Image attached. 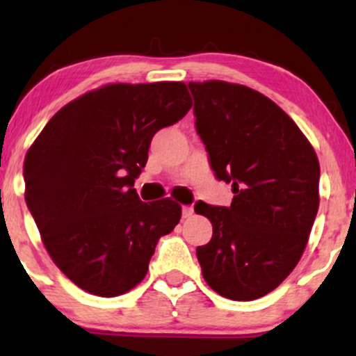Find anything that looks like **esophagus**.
Here are the masks:
<instances>
[{
  "mask_svg": "<svg viewBox=\"0 0 356 356\" xmlns=\"http://www.w3.org/2000/svg\"><path fill=\"white\" fill-rule=\"evenodd\" d=\"M192 212H194V209H192V206H182V218L184 219L191 218Z\"/></svg>",
  "mask_w": 356,
  "mask_h": 356,
  "instance_id": "esophagus-1",
  "label": "esophagus"
}]
</instances>
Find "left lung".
<instances>
[{"instance_id":"8db88e82","label":"left lung","mask_w":356,"mask_h":356,"mask_svg":"<svg viewBox=\"0 0 356 356\" xmlns=\"http://www.w3.org/2000/svg\"><path fill=\"white\" fill-rule=\"evenodd\" d=\"M195 130L229 207L199 201L212 238L197 248L204 280L220 296L251 301L288 277L316 218L320 164L312 144L273 100L227 81H191Z\"/></svg>"}]
</instances>
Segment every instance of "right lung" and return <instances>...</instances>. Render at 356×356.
<instances>
[{"mask_svg": "<svg viewBox=\"0 0 356 356\" xmlns=\"http://www.w3.org/2000/svg\"><path fill=\"white\" fill-rule=\"evenodd\" d=\"M191 107L182 81L107 85L58 110L30 147L26 206L48 254L79 288L124 295L181 220L179 204L142 202L134 182L152 137Z\"/></svg>", "mask_w": 356, "mask_h": 356, "instance_id": "right-lung-1", "label": "right lung"}]
</instances>
